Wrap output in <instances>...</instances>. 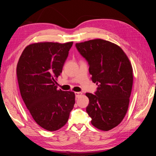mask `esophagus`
<instances>
[{
    "label": "esophagus",
    "instance_id": "1",
    "mask_svg": "<svg viewBox=\"0 0 156 156\" xmlns=\"http://www.w3.org/2000/svg\"><path fill=\"white\" fill-rule=\"evenodd\" d=\"M75 96H76V98H79L80 96H82L83 93L81 92H75Z\"/></svg>",
    "mask_w": 156,
    "mask_h": 156
}]
</instances>
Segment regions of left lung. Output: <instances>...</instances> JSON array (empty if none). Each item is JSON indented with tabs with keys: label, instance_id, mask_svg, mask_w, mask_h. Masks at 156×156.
I'll use <instances>...</instances> for the list:
<instances>
[{
	"label": "left lung",
	"instance_id": "8db88e82",
	"mask_svg": "<svg viewBox=\"0 0 156 156\" xmlns=\"http://www.w3.org/2000/svg\"><path fill=\"white\" fill-rule=\"evenodd\" d=\"M75 46L89 64L92 81L98 85L89 99L87 112L96 128L108 131L124 119L133 87V68L121 48L101 39L77 43Z\"/></svg>",
	"mask_w": 156,
	"mask_h": 156
}]
</instances>
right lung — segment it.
Wrapping results in <instances>:
<instances>
[{"label":"right lung","instance_id":"add662e5","mask_svg":"<svg viewBox=\"0 0 156 156\" xmlns=\"http://www.w3.org/2000/svg\"><path fill=\"white\" fill-rule=\"evenodd\" d=\"M72 45L73 41L30 44L23 50L17 65L23 100L36 123L49 131L67 123L75 104V93L58 90L56 85Z\"/></svg>","mask_w":156,"mask_h":156}]
</instances>
